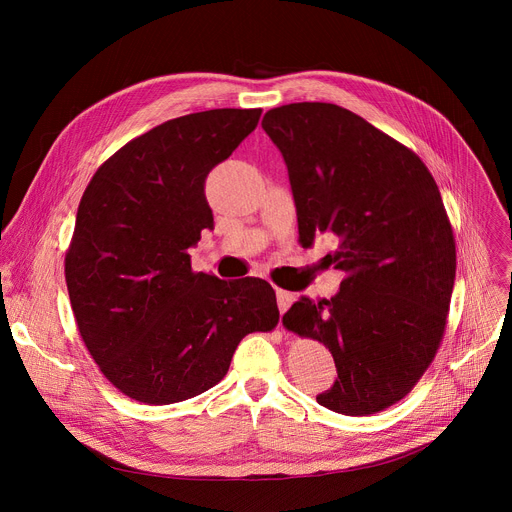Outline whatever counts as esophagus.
I'll use <instances>...</instances> for the list:
<instances>
[{
    "instance_id": "esophagus-1",
    "label": "esophagus",
    "mask_w": 512,
    "mask_h": 512,
    "mask_svg": "<svg viewBox=\"0 0 512 512\" xmlns=\"http://www.w3.org/2000/svg\"><path fill=\"white\" fill-rule=\"evenodd\" d=\"M275 296H277V306H279L281 314H285L289 310V306L294 304V300H296L294 294H289V291H285V289H277Z\"/></svg>"
}]
</instances>
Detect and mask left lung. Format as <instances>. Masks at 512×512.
<instances>
[{
  "mask_svg": "<svg viewBox=\"0 0 512 512\" xmlns=\"http://www.w3.org/2000/svg\"><path fill=\"white\" fill-rule=\"evenodd\" d=\"M261 127L287 166L302 245L332 237L324 261L344 273L336 296H302L283 316L334 356L338 377L316 401L383 411L415 387L446 330L456 243L442 194L411 150L338 105H283Z\"/></svg>",
  "mask_w": 512,
  "mask_h": 512,
  "instance_id": "1",
  "label": "left lung"
}]
</instances>
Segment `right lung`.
Listing matches in <instances>:
<instances>
[{"mask_svg":"<svg viewBox=\"0 0 512 512\" xmlns=\"http://www.w3.org/2000/svg\"><path fill=\"white\" fill-rule=\"evenodd\" d=\"M259 117L210 109L170 119L125 143L81 198L64 259L70 306L101 373L135 401L208 391L247 334L279 322L265 279L194 273L188 255L214 225L206 176Z\"/></svg>","mask_w":512,"mask_h":512,"instance_id":"right-lung-1","label":"right lung"}]
</instances>
